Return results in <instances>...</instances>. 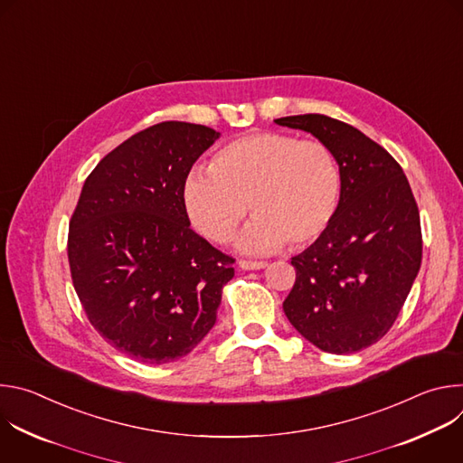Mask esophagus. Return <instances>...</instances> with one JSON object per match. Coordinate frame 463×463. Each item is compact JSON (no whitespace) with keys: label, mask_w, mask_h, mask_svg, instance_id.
Here are the masks:
<instances>
[{"label":"esophagus","mask_w":463,"mask_h":463,"mask_svg":"<svg viewBox=\"0 0 463 463\" xmlns=\"http://www.w3.org/2000/svg\"><path fill=\"white\" fill-rule=\"evenodd\" d=\"M238 268H240L241 271H258V269L268 268V261H250V260H240V261H238Z\"/></svg>","instance_id":"1"}]
</instances>
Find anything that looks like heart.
Returning a JSON list of instances; mask_svg holds the SVG:
<instances>
[{"label": "heart", "mask_w": 463, "mask_h": 463, "mask_svg": "<svg viewBox=\"0 0 463 463\" xmlns=\"http://www.w3.org/2000/svg\"><path fill=\"white\" fill-rule=\"evenodd\" d=\"M343 194L334 150L322 141H298L261 131L222 146L209 172L192 170L183 183L190 225L214 243H229L247 216L254 220L238 240L249 254L317 241L332 225Z\"/></svg>", "instance_id": "obj_1"}]
</instances>
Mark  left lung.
<instances>
[{
  "instance_id": "left-lung-1",
  "label": "left lung",
  "mask_w": 463,
  "mask_h": 463,
  "mask_svg": "<svg viewBox=\"0 0 463 463\" xmlns=\"http://www.w3.org/2000/svg\"><path fill=\"white\" fill-rule=\"evenodd\" d=\"M334 150L343 174L327 231L291 258L297 280L284 313L327 354L377 343L398 318L421 266L420 211L403 168L357 128L318 113L282 117Z\"/></svg>"
}]
</instances>
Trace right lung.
<instances>
[{"mask_svg": "<svg viewBox=\"0 0 463 463\" xmlns=\"http://www.w3.org/2000/svg\"><path fill=\"white\" fill-rule=\"evenodd\" d=\"M220 131L168 120L109 152L70 223L75 291L97 332L148 364L184 357L216 324L234 260L190 229L183 183Z\"/></svg>", "mask_w": 463, "mask_h": 463, "instance_id": "add662e5", "label": "right lung"}]
</instances>
